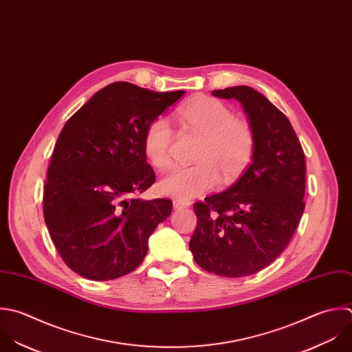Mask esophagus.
<instances>
[{"label":"esophagus","mask_w":352,"mask_h":352,"mask_svg":"<svg viewBox=\"0 0 352 352\" xmlns=\"http://www.w3.org/2000/svg\"><path fill=\"white\" fill-rule=\"evenodd\" d=\"M173 206L175 210H181V208H186L190 206L189 201H185V200H178V199H174L173 200Z\"/></svg>","instance_id":"esophagus-1"}]
</instances>
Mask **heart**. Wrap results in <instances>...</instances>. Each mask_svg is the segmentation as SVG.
Here are the masks:
<instances>
[{"label":"heart","mask_w":352,"mask_h":352,"mask_svg":"<svg viewBox=\"0 0 352 352\" xmlns=\"http://www.w3.org/2000/svg\"><path fill=\"white\" fill-rule=\"evenodd\" d=\"M182 124L201 141L190 167H177L159 182V190L178 200H189L211 190L221 179L233 184L250 164L255 149V133L250 122L236 118L221 100L199 98L179 109ZM173 130L163 116L155 118L144 134V152L151 164L166 170L173 164Z\"/></svg>","instance_id":"1"}]
</instances>
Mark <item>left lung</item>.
<instances>
[{"label": "left lung", "instance_id": "left-lung-1", "mask_svg": "<svg viewBox=\"0 0 352 352\" xmlns=\"http://www.w3.org/2000/svg\"><path fill=\"white\" fill-rule=\"evenodd\" d=\"M241 102L255 133L252 163L228 190L193 204L196 263L222 277L261 272L285 250L305 211L306 160L288 118L250 86L214 90Z\"/></svg>", "mask_w": 352, "mask_h": 352}]
</instances>
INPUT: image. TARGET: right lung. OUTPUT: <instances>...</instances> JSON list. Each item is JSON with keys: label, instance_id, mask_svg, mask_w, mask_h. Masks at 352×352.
Listing matches in <instances>:
<instances>
[{"label": "right lung", "instance_id": "right-lung-1", "mask_svg": "<svg viewBox=\"0 0 352 352\" xmlns=\"http://www.w3.org/2000/svg\"><path fill=\"white\" fill-rule=\"evenodd\" d=\"M184 93L115 82L64 124L46 174L43 218L76 274L108 281L131 273L148 252L149 236L170 217L171 200L135 196L156 178L144 152L146 126Z\"/></svg>", "mask_w": 352, "mask_h": 352}]
</instances>
